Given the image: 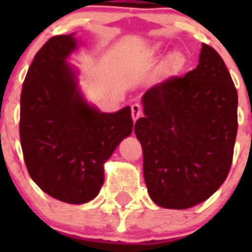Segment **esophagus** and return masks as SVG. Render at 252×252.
<instances>
[{"label":"esophagus","mask_w":252,"mask_h":252,"mask_svg":"<svg viewBox=\"0 0 252 252\" xmlns=\"http://www.w3.org/2000/svg\"><path fill=\"white\" fill-rule=\"evenodd\" d=\"M141 113H142L141 104L133 103L132 106H131V116H132L133 121H136V120L139 119L140 116H141Z\"/></svg>","instance_id":"34e87169"}]
</instances>
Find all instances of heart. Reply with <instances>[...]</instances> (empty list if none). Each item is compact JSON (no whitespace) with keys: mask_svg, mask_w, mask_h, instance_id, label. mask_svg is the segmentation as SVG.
<instances>
[{"mask_svg":"<svg viewBox=\"0 0 252 252\" xmlns=\"http://www.w3.org/2000/svg\"><path fill=\"white\" fill-rule=\"evenodd\" d=\"M171 62H173V63H175V64H178V63H180V60H182V57H180L179 54H173L171 55Z\"/></svg>","mask_w":252,"mask_h":252,"instance_id":"obj_1","label":"heart"}]
</instances>
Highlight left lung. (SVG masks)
I'll list each match as a JSON object with an SVG mask.
<instances>
[{
	"label": "left lung",
	"mask_w": 252,
	"mask_h": 252,
	"mask_svg": "<svg viewBox=\"0 0 252 252\" xmlns=\"http://www.w3.org/2000/svg\"><path fill=\"white\" fill-rule=\"evenodd\" d=\"M237 102L223 59L207 44L197 68L146 91L145 116L135 133L149 194L158 206L190 208L222 186L232 164Z\"/></svg>",
	"instance_id": "1"
}]
</instances>
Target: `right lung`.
<instances>
[{
  "instance_id": "right-lung-1",
  "label": "right lung",
  "mask_w": 252,
  "mask_h": 252,
  "mask_svg": "<svg viewBox=\"0 0 252 252\" xmlns=\"http://www.w3.org/2000/svg\"><path fill=\"white\" fill-rule=\"evenodd\" d=\"M70 35L53 36L35 55L22 84L20 141L31 179L70 204L91 201L103 184V162L132 131L130 107L102 113L77 90L65 58Z\"/></svg>"
}]
</instances>
